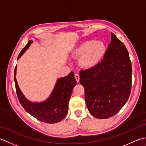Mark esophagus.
Instances as JSON below:
<instances>
[{
  "label": "esophagus",
  "mask_w": 146,
  "mask_h": 146,
  "mask_svg": "<svg viewBox=\"0 0 146 146\" xmlns=\"http://www.w3.org/2000/svg\"><path fill=\"white\" fill-rule=\"evenodd\" d=\"M75 79L76 80V82H80V76H79L78 73H76L75 74Z\"/></svg>",
  "instance_id": "esophagus-1"
}]
</instances>
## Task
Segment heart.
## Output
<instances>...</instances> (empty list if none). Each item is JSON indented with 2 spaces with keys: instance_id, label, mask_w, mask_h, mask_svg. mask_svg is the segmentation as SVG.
I'll use <instances>...</instances> for the list:
<instances>
[{
  "instance_id": "1",
  "label": "heart",
  "mask_w": 146,
  "mask_h": 146,
  "mask_svg": "<svg viewBox=\"0 0 146 146\" xmlns=\"http://www.w3.org/2000/svg\"><path fill=\"white\" fill-rule=\"evenodd\" d=\"M104 50V44L101 41H85L77 46L73 53L77 56L82 55L80 62L83 66L92 68L100 60Z\"/></svg>"
}]
</instances>
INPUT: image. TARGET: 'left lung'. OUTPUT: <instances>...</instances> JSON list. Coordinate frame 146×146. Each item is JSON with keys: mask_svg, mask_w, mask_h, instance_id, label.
<instances>
[{"mask_svg": "<svg viewBox=\"0 0 146 146\" xmlns=\"http://www.w3.org/2000/svg\"><path fill=\"white\" fill-rule=\"evenodd\" d=\"M132 63L123 43L111 33V41L100 63L80 71L88 109L105 119L119 112L127 101L132 88Z\"/></svg>", "mask_w": 146, "mask_h": 146, "instance_id": "left-lung-1", "label": "left lung"}]
</instances>
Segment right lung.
Here are the masks:
<instances>
[{
    "instance_id": "obj_1",
    "label": "right lung",
    "mask_w": 146,
    "mask_h": 146,
    "mask_svg": "<svg viewBox=\"0 0 146 146\" xmlns=\"http://www.w3.org/2000/svg\"><path fill=\"white\" fill-rule=\"evenodd\" d=\"M33 42L29 41L17 57L20 58ZM16 66L14 70V82L18 100L21 105L30 115L42 122L54 123L60 122L68 113V102L73 89L76 84L74 73L71 72L64 78L58 80L51 95L45 102L33 103L29 102L22 94L15 78Z\"/></svg>"
}]
</instances>
